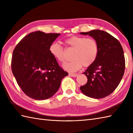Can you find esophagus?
<instances>
[{
	"mask_svg": "<svg viewBox=\"0 0 133 133\" xmlns=\"http://www.w3.org/2000/svg\"><path fill=\"white\" fill-rule=\"evenodd\" d=\"M69 75L71 76V77H76L78 75L77 74H71V73H69Z\"/></svg>",
	"mask_w": 133,
	"mask_h": 133,
	"instance_id": "obj_1",
	"label": "esophagus"
}]
</instances>
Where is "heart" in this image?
<instances>
[{
	"mask_svg": "<svg viewBox=\"0 0 133 133\" xmlns=\"http://www.w3.org/2000/svg\"><path fill=\"white\" fill-rule=\"evenodd\" d=\"M67 46L75 49L72 55V61L67 62L63 66L66 71L74 72L82 67L91 66L97 60L99 53V45L97 41L91 38L72 36L64 41ZM49 51L54 58L61 63L65 61V51L63 47L53 42L49 47Z\"/></svg>",
	"mask_w": 133,
	"mask_h": 133,
	"instance_id": "obj_1",
	"label": "heart"
}]
</instances>
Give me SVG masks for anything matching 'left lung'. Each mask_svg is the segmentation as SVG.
<instances>
[{"mask_svg": "<svg viewBox=\"0 0 133 133\" xmlns=\"http://www.w3.org/2000/svg\"><path fill=\"white\" fill-rule=\"evenodd\" d=\"M80 34L91 36L99 45L97 60L83 72L87 82L80 89L89 97L104 98L114 91L124 74L125 59L122 47L116 38L104 31L94 30Z\"/></svg>", "mask_w": 133, "mask_h": 133, "instance_id": "left-lung-1", "label": "left lung"}]
</instances>
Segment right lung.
<instances>
[{
  "label": "right lung",
  "instance_id": "obj_1",
  "mask_svg": "<svg viewBox=\"0 0 133 133\" xmlns=\"http://www.w3.org/2000/svg\"><path fill=\"white\" fill-rule=\"evenodd\" d=\"M60 34L38 31L26 35L14 50L11 69L18 85L28 97L44 100L58 91L68 73L59 66L49 51Z\"/></svg>",
  "mask_w": 133,
  "mask_h": 133
}]
</instances>
